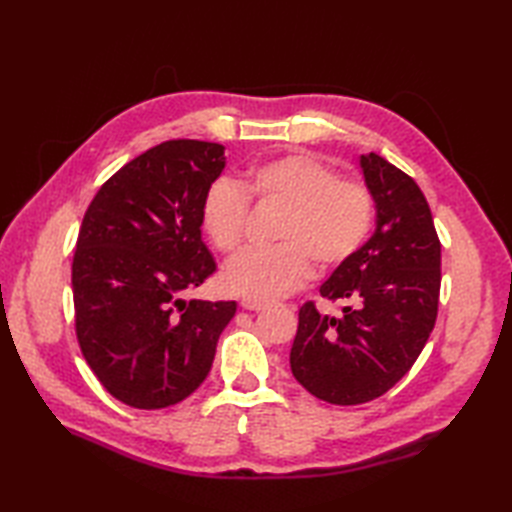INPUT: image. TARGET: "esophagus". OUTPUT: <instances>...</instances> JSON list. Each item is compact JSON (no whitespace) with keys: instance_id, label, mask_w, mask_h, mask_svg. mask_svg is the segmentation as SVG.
Wrapping results in <instances>:
<instances>
[{"instance_id":"obj_1","label":"esophagus","mask_w":512,"mask_h":512,"mask_svg":"<svg viewBox=\"0 0 512 512\" xmlns=\"http://www.w3.org/2000/svg\"><path fill=\"white\" fill-rule=\"evenodd\" d=\"M239 306H242L248 312H262V310L268 308V303L266 301H255V299H242V303H239Z\"/></svg>"}]
</instances>
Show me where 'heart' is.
<instances>
[{
  "instance_id": "heart-1",
  "label": "heart",
  "mask_w": 512,
  "mask_h": 512,
  "mask_svg": "<svg viewBox=\"0 0 512 512\" xmlns=\"http://www.w3.org/2000/svg\"><path fill=\"white\" fill-rule=\"evenodd\" d=\"M250 202L281 206L273 237L279 244L250 248L224 268L231 295L275 301L303 288L314 273L339 268L358 253L374 226L376 200L363 180L336 171L308 151L259 162L242 182L215 180L204 193L200 220L224 255L244 244Z\"/></svg>"
}]
</instances>
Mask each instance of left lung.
<instances>
[{
    "mask_svg": "<svg viewBox=\"0 0 512 512\" xmlns=\"http://www.w3.org/2000/svg\"><path fill=\"white\" fill-rule=\"evenodd\" d=\"M361 167L376 233L321 286L323 299L356 306L328 317L306 301L290 350L299 385L341 407L387 394L413 367L436 325L442 279L440 239L416 180L378 154Z\"/></svg>",
    "mask_w": 512,
    "mask_h": 512,
    "instance_id": "obj_1",
    "label": "left lung"
}]
</instances>
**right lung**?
<instances>
[{"label": "right lung", "mask_w": 512, "mask_h": 512, "mask_svg": "<svg viewBox=\"0 0 512 512\" xmlns=\"http://www.w3.org/2000/svg\"><path fill=\"white\" fill-rule=\"evenodd\" d=\"M224 147L167 140L94 195L72 259L74 332L99 383L134 409L178 405L209 376L235 301H184L215 273L202 200Z\"/></svg>", "instance_id": "obj_1"}]
</instances>
